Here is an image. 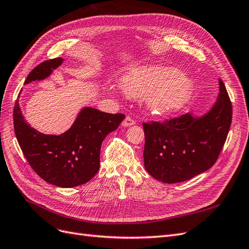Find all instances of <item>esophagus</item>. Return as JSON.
I'll list each match as a JSON object with an SVG mask.
<instances>
[{
	"label": "esophagus",
	"instance_id": "1",
	"mask_svg": "<svg viewBox=\"0 0 249 249\" xmlns=\"http://www.w3.org/2000/svg\"><path fill=\"white\" fill-rule=\"evenodd\" d=\"M122 124H123V126H130V125L135 124V120L132 117H130V116H126L124 119V122H123Z\"/></svg>",
	"mask_w": 249,
	"mask_h": 249
}]
</instances>
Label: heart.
<instances>
[{"label":"heart","mask_w":249,"mask_h":249,"mask_svg":"<svg viewBox=\"0 0 249 249\" xmlns=\"http://www.w3.org/2000/svg\"><path fill=\"white\" fill-rule=\"evenodd\" d=\"M120 89L129 96L144 95L147 108L167 115L183 108L192 95V82L173 67L143 65L133 67L119 79Z\"/></svg>","instance_id":"b5f03b06"}]
</instances>
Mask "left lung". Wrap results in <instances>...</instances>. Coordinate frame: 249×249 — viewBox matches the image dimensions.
<instances>
[{
  "instance_id": "obj_1",
  "label": "left lung",
  "mask_w": 249,
  "mask_h": 249,
  "mask_svg": "<svg viewBox=\"0 0 249 249\" xmlns=\"http://www.w3.org/2000/svg\"><path fill=\"white\" fill-rule=\"evenodd\" d=\"M231 103L219 79L214 106L200 117L186 113L164 123H143L144 167L163 183L175 184L207 171L217 161L231 124Z\"/></svg>"
}]
</instances>
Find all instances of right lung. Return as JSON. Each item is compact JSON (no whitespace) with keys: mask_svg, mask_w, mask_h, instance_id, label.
Returning <instances> with one entry per match:
<instances>
[{"mask_svg":"<svg viewBox=\"0 0 249 249\" xmlns=\"http://www.w3.org/2000/svg\"><path fill=\"white\" fill-rule=\"evenodd\" d=\"M62 62V58H55L37 65L28 74L25 84L48 78ZM124 118V114H110L86 107L66 132L46 135L26 122L18 99L13 110L14 132L30 166L47 183L62 188L83 185L96 175L102 143Z\"/></svg>","mask_w":249,"mask_h":249,"instance_id":"obj_1","label":"right lung"}]
</instances>
